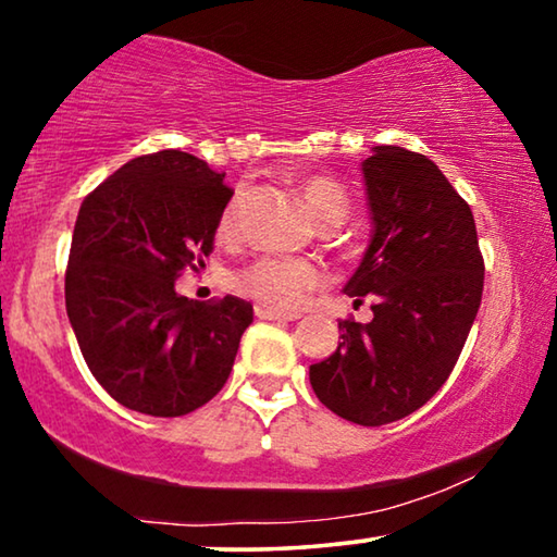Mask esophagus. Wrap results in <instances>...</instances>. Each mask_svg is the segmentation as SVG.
<instances>
[{
    "label": "esophagus",
    "instance_id": "obj_1",
    "mask_svg": "<svg viewBox=\"0 0 557 557\" xmlns=\"http://www.w3.org/2000/svg\"><path fill=\"white\" fill-rule=\"evenodd\" d=\"M256 317L265 319V321H296L301 313H294V311H281V309H271V306H263L259 304L256 306Z\"/></svg>",
    "mask_w": 557,
    "mask_h": 557
}]
</instances>
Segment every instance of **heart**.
I'll return each instance as SVG.
<instances>
[{"label":"heart","mask_w":557,"mask_h":557,"mask_svg":"<svg viewBox=\"0 0 557 557\" xmlns=\"http://www.w3.org/2000/svg\"><path fill=\"white\" fill-rule=\"evenodd\" d=\"M298 190L321 223L336 225L349 215V193L338 181L329 175H306L298 183ZM238 196L231 198L219 221L221 236H233L238 219ZM324 273L317 263L306 259H292V256H261L244 269L233 273L231 284L238 294L271 309H294L306 298V294L321 286Z\"/></svg>","instance_id":"b5f03b06"}]
</instances>
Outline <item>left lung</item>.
I'll list each match as a JSON object with an SVG mask.
<instances>
[{
	"label": "left lung",
	"instance_id": "8db88e82",
	"mask_svg": "<svg viewBox=\"0 0 557 557\" xmlns=\"http://www.w3.org/2000/svg\"><path fill=\"white\" fill-rule=\"evenodd\" d=\"M364 181L374 236L344 294L372 298L374 319L338 321L342 342L309 379L334 414L379 426L417 412L453 374L485 261L470 206L422 152L376 145Z\"/></svg>",
	"mask_w": 557,
	"mask_h": 557
}]
</instances>
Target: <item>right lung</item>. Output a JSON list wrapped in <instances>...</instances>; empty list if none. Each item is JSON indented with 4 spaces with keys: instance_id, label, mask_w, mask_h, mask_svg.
I'll list each match as a JSON object with an SVG mask.
<instances>
[{
    "instance_id": "1",
    "label": "right lung",
    "mask_w": 557,
    "mask_h": 557,
    "mask_svg": "<svg viewBox=\"0 0 557 557\" xmlns=\"http://www.w3.org/2000/svg\"><path fill=\"white\" fill-rule=\"evenodd\" d=\"M225 173L183 150L133 158L87 193L72 233L64 304L79 351L112 399L181 417L223 389L251 304L175 294L213 253L233 190Z\"/></svg>"
}]
</instances>
